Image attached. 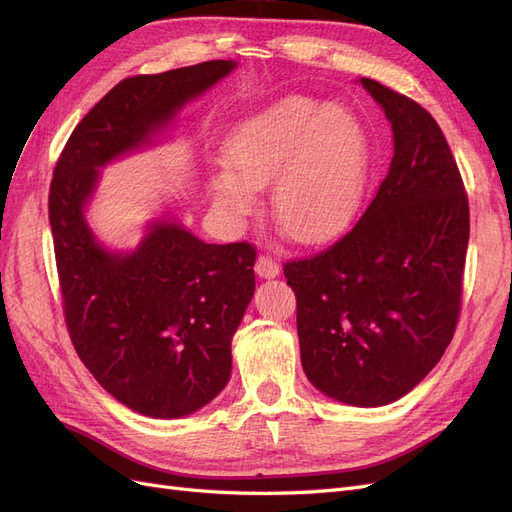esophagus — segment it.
Segmentation results:
<instances>
[{
  "instance_id": "esophagus-1",
  "label": "esophagus",
  "mask_w": 512,
  "mask_h": 512,
  "mask_svg": "<svg viewBox=\"0 0 512 512\" xmlns=\"http://www.w3.org/2000/svg\"><path fill=\"white\" fill-rule=\"evenodd\" d=\"M254 269L260 277H267V280H271V277H275V275H280V265H277V262L269 254H260L256 258Z\"/></svg>"
}]
</instances>
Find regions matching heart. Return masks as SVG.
<instances>
[{
    "mask_svg": "<svg viewBox=\"0 0 512 512\" xmlns=\"http://www.w3.org/2000/svg\"><path fill=\"white\" fill-rule=\"evenodd\" d=\"M226 170L209 179L213 205L230 220L256 209L271 183V209L288 235L320 243L342 232L361 209L371 143L363 119L346 104L288 96L232 130Z\"/></svg>",
    "mask_w": 512,
    "mask_h": 512,
    "instance_id": "b5f03b06",
    "label": "heart"
}]
</instances>
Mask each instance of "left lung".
<instances>
[{
	"label": "left lung",
	"mask_w": 512,
	"mask_h": 512,
	"mask_svg": "<svg viewBox=\"0 0 512 512\" xmlns=\"http://www.w3.org/2000/svg\"><path fill=\"white\" fill-rule=\"evenodd\" d=\"M391 121L389 173L361 220L327 250L284 265L301 363L318 391L386 406L438 365L461 312L470 207L457 162L425 108L361 79Z\"/></svg>",
	"instance_id": "obj_1"
}]
</instances>
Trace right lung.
<instances>
[{
  "label": "right lung",
  "mask_w": 512,
  "mask_h": 512,
  "mask_svg": "<svg viewBox=\"0 0 512 512\" xmlns=\"http://www.w3.org/2000/svg\"><path fill=\"white\" fill-rule=\"evenodd\" d=\"M235 61L123 79L70 134L53 170L49 222L76 354L104 391L151 418H179L224 389L230 342L254 297L250 243H205L170 222L149 224L130 254L108 252L85 205L108 162L151 143Z\"/></svg>",
  "instance_id": "obj_1"
}]
</instances>
